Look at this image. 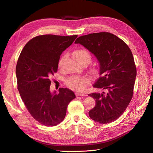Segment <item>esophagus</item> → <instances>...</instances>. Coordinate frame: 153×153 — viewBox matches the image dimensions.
Returning <instances> with one entry per match:
<instances>
[{
  "instance_id": "34e87169",
  "label": "esophagus",
  "mask_w": 153,
  "mask_h": 153,
  "mask_svg": "<svg viewBox=\"0 0 153 153\" xmlns=\"http://www.w3.org/2000/svg\"><path fill=\"white\" fill-rule=\"evenodd\" d=\"M76 96H86V94H84V93H83V92H76Z\"/></svg>"
}]
</instances>
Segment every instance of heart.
<instances>
[{
  "label": "heart",
  "instance_id": "obj_1",
  "mask_svg": "<svg viewBox=\"0 0 153 153\" xmlns=\"http://www.w3.org/2000/svg\"><path fill=\"white\" fill-rule=\"evenodd\" d=\"M75 57L77 61L80 63H82L83 61H85L88 60L90 61L91 60V55L85 49H78L75 52ZM66 56L63 55V56L60 59L58 66L59 68H61L62 66L63 62L65 59ZM87 78L83 77V76H73L70 78H69L66 81L67 85L74 90H82L84 89V86L86 84L88 83Z\"/></svg>",
  "mask_w": 153,
  "mask_h": 153
}]
</instances>
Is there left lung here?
Returning a JSON list of instances; mask_svg holds the SVG:
<instances>
[{"mask_svg":"<svg viewBox=\"0 0 153 153\" xmlns=\"http://www.w3.org/2000/svg\"><path fill=\"white\" fill-rule=\"evenodd\" d=\"M75 43L84 46L99 62L100 77L93 87L103 91L88 94L96 101L89 117L101 124L114 121L124 112L133 96L137 69L131 50L109 32L82 36Z\"/></svg>","mask_w":153,"mask_h":153,"instance_id":"8db88e82","label":"left lung"}]
</instances>
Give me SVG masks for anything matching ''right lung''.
Returning a JSON list of instances; mask_svg holds the SVG:
<instances>
[{
  "label": "right lung",
  "mask_w": 153,
  "mask_h": 153,
  "mask_svg": "<svg viewBox=\"0 0 153 153\" xmlns=\"http://www.w3.org/2000/svg\"><path fill=\"white\" fill-rule=\"evenodd\" d=\"M77 35L36 36L23 48L18 60V89L30 115L47 126H56L66 116L68 105L76 98L67 88L51 92L50 77L57 71L60 56Z\"/></svg>",
  "instance_id": "1"
}]
</instances>
